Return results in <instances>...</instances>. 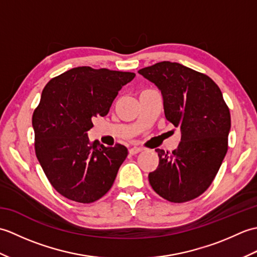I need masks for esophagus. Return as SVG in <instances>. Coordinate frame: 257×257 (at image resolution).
<instances>
[{
	"label": "esophagus",
	"mask_w": 257,
	"mask_h": 257,
	"mask_svg": "<svg viewBox=\"0 0 257 257\" xmlns=\"http://www.w3.org/2000/svg\"><path fill=\"white\" fill-rule=\"evenodd\" d=\"M143 150L141 148H138V147H132V148L129 149V154L130 155H137V154H139V152Z\"/></svg>",
	"instance_id": "esophagus-1"
}]
</instances>
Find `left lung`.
<instances>
[{
  "label": "left lung",
  "instance_id": "8db88e82",
  "mask_svg": "<svg viewBox=\"0 0 257 257\" xmlns=\"http://www.w3.org/2000/svg\"><path fill=\"white\" fill-rule=\"evenodd\" d=\"M138 73L161 90L166 118L181 130L172 154L156 149L159 165L149 182L161 198L183 203L205 192L227 152L231 114L209 76L179 63L160 62Z\"/></svg>",
  "mask_w": 257,
  "mask_h": 257
}]
</instances>
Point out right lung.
<instances>
[{"label":"right lung","mask_w":257,"mask_h":257,"mask_svg":"<svg viewBox=\"0 0 257 257\" xmlns=\"http://www.w3.org/2000/svg\"><path fill=\"white\" fill-rule=\"evenodd\" d=\"M135 76L81 66L56 76L43 89L32 117L35 154L48 181L65 198L91 203L112 187L128 149L90 141L87 132Z\"/></svg>","instance_id":"obj_1"}]
</instances>
